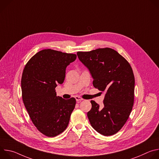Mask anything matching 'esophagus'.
Wrapping results in <instances>:
<instances>
[{
  "label": "esophagus",
  "mask_w": 159,
  "mask_h": 159,
  "mask_svg": "<svg viewBox=\"0 0 159 159\" xmlns=\"http://www.w3.org/2000/svg\"><path fill=\"white\" fill-rule=\"evenodd\" d=\"M75 100H76L77 102H80V101H81L83 100L82 98H81L80 97H79V96H75Z\"/></svg>",
  "instance_id": "esophagus-1"
}]
</instances>
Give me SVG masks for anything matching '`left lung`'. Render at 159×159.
I'll return each instance as SVG.
<instances>
[{
	"label": "left lung",
	"instance_id": "left-lung-1",
	"mask_svg": "<svg viewBox=\"0 0 159 159\" xmlns=\"http://www.w3.org/2000/svg\"><path fill=\"white\" fill-rule=\"evenodd\" d=\"M79 60L89 69L93 85L105 93L103 107L91 101L87 117L100 134L110 136L124 126L134 102V77L127 60L109 48L77 53Z\"/></svg>",
	"mask_w": 159,
	"mask_h": 159
}]
</instances>
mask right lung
Here are the masks:
<instances>
[{
    "label": "right lung",
    "mask_w": 159,
    "mask_h": 159,
    "mask_svg": "<svg viewBox=\"0 0 159 159\" xmlns=\"http://www.w3.org/2000/svg\"><path fill=\"white\" fill-rule=\"evenodd\" d=\"M76 58L75 54L43 50L28 61L22 72L24 104L34 126L47 137H56L66 128L75 108V99L57 96L55 88L63 82L66 66Z\"/></svg>",
    "instance_id": "add662e5"
}]
</instances>
